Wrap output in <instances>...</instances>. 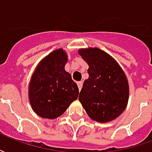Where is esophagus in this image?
<instances>
[{
    "instance_id": "1",
    "label": "esophagus",
    "mask_w": 152,
    "mask_h": 152,
    "mask_svg": "<svg viewBox=\"0 0 152 152\" xmlns=\"http://www.w3.org/2000/svg\"><path fill=\"white\" fill-rule=\"evenodd\" d=\"M77 85H78V87H79V91H80V90H81V88H82V85H83V84H82V82H78V83H77Z\"/></svg>"
}]
</instances>
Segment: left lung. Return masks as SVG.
I'll return each instance as SVG.
<instances>
[{
	"instance_id": "obj_1",
	"label": "left lung",
	"mask_w": 152,
	"mask_h": 152,
	"mask_svg": "<svg viewBox=\"0 0 152 152\" xmlns=\"http://www.w3.org/2000/svg\"><path fill=\"white\" fill-rule=\"evenodd\" d=\"M79 55L88 65L79 100L93 120L107 123L117 118L127 107L129 85L122 68L112 56L98 48L81 49Z\"/></svg>"
}]
</instances>
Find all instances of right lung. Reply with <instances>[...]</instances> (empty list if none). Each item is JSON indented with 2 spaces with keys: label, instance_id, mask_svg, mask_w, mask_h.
<instances>
[{
  "label": "right lung",
  "instance_id": "1",
  "mask_svg": "<svg viewBox=\"0 0 152 152\" xmlns=\"http://www.w3.org/2000/svg\"><path fill=\"white\" fill-rule=\"evenodd\" d=\"M67 56L63 50H54L39 64L29 84L33 110L45 118H56L79 96V88L65 71Z\"/></svg>",
  "mask_w": 152,
  "mask_h": 152
}]
</instances>
